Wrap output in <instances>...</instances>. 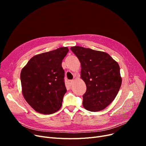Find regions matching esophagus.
Returning a JSON list of instances; mask_svg holds the SVG:
<instances>
[{
	"instance_id": "obj_1",
	"label": "esophagus",
	"mask_w": 146,
	"mask_h": 146,
	"mask_svg": "<svg viewBox=\"0 0 146 146\" xmlns=\"http://www.w3.org/2000/svg\"><path fill=\"white\" fill-rule=\"evenodd\" d=\"M73 80H68V84H69V85L71 86L72 83H73Z\"/></svg>"
}]
</instances>
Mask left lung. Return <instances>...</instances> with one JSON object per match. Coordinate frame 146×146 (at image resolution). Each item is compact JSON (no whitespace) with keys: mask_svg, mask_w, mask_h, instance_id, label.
Returning a JSON list of instances; mask_svg holds the SVG:
<instances>
[{"mask_svg":"<svg viewBox=\"0 0 146 146\" xmlns=\"http://www.w3.org/2000/svg\"><path fill=\"white\" fill-rule=\"evenodd\" d=\"M70 49L81 63V78L86 85L83 107L91 112L103 110L114 100L121 86L118 63L105 52L80 46Z\"/></svg>","mask_w":146,"mask_h":146,"instance_id":"8db88e82","label":"left lung"}]
</instances>
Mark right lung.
I'll return each instance as SVG.
<instances>
[{
	"mask_svg": "<svg viewBox=\"0 0 146 146\" xmlns=\"http://www.w3.org/2000/svg\"><path fill=\"white\" fill-rule=\"evenodd\" d=\"M68 51L67 47H60L36 55L22 69L23 96L36 112L52 113L62 105L67 90L61 63Z\"/></svg>",
	"mask_w": 146,
	"mask_h": 146,
	"instance_id": "add662e5",
	"label": "right lung"
}]
</instances>
